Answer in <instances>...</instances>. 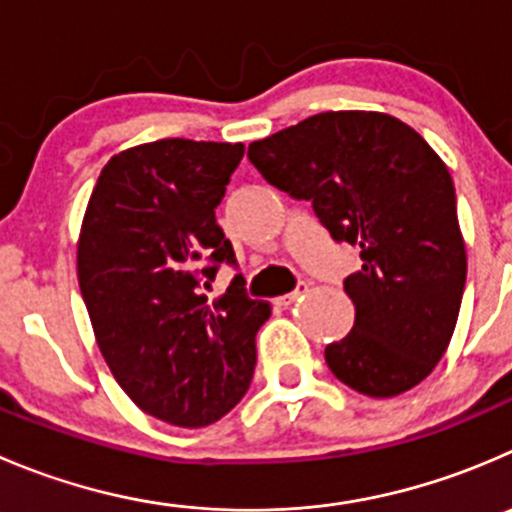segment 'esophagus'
I'll list each match as a JSON object with an SVG mask.
<instances>
[{
    "label": "esophagus",
    "mask_w": 512,
    "mask_h": 512,
    "mask_svg": "<svg viewBox=\"0 0 512 512\" xmlns=\"http://www.w3.org/2000/svg\"><path fill=\"white\" fill-rule=\"evenodd\" d=\"M310 290V282L307 280H302V282H297V287L292 292H287V295H282V297H277V305H282V307H290L292 302H297L300 300L302 295H305V292Z\"/></svg>",
    "instance_id": "obj_1"
}]
</instances>
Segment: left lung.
Here are the masks:
<instances>
[{
    "instance_id": "left-lung-1",
    "label": "left lung",
    "mask_w": 512,
    "mask_h": 512,
    "mask_svg": "<svg viewBox=\"0 0 512 512\" xmlns=\"http://www.w3.org/2000/svg\"><path fill=\"white\" fill-rule=\"evenodd\" d=\"M292 200H307L335 242L360 245L362 267L342 280L355 325L325 347L347 388L393 398L433 372L465 292L463 235L448 167L400 119L322 112L247 150Z\"/></svg>"
}]
</instances>
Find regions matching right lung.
I'll list each match as a JSON object with an SVG mask.
<instances>
[{"mask_svg": "<svg viewBox=\"0 0 512 512\" xmlns=\"http://www.w3.org/2000/svg\"><path fill=\"white\" fill-rule=\"evenodd\" d=\"M242 155L245 145L180 137L119 152L79 235V290L114 380L180 428H205L240 403L270 317L240 272L225 295L207 297L222 262L237 270L215 210Z\"/></svg>", "mask_w": 512, "mask_h": 512, "instance_id": "right-lung-1", "label": "right lung"}]
</instances>
